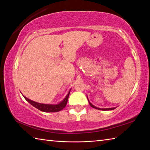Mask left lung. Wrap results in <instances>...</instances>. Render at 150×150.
Returning a JSON list of instances; mask_svg holds the SVG:
<instances>
[{
    "instance_id": "obj_1",
    "label": "left lung",
    "mask_w": 150,
    "mask_h": 150,
    "mask_svg": "<svg viewBox=\"0 0 150 150\" xmlns=\"http://www.w3.org/2000/svg\"><path fill=\"white\" fill-rule=\"evenodd\" d=\"M89 104H90V105H91V106H92V108H94L98 109V110H105H105H114L115 108H98L94 106V105H92L90 102H89Z\"/></svg>"
}]
</instances>
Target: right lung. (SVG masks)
<instances>
[{
	"mask_svg": "<svg viewBox=\"0 0 150 150\" xmlns=\"http://www.w3.org/2000/svg\"><path fill=\"white\" fill-rule=\"evenodd\" d=\"M69 94H70V92L68 94V95L66 96L64 99L60 103V104H56V105L40 104V103L34 102V101H33V100H29L28 98H27L26 97L24 96H23L24 98H25L27 102H28L32 105H33L34 107H35L36 108L38 109L39 110H40V111H42V112H56L61 111V110H63L66 107V104H67V102H68Z\"/></svg>",
	"mask_w": 150,
	"mask_h": 150,
	"instance_id": "right-lung-1",
	"label": "right lung"
}]
</instances>
